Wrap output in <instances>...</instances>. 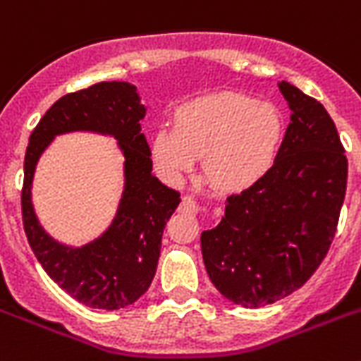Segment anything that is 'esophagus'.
Wrapping results in <instances>:
<instances>
[{
	"mask_svg": "<svg viewBox=\"0 0 361 361\" xmlns=\"http://www.w3.org/2000/svg\"><path fill=\"white\" fill-rule=\"evenodd\" d=\"M181 207L185 211H189V213H196V211H198V204H196L195 196H183Z\"/></svg>",
	"mask_w": 361,
	"mask_h": 361,
	"instance_id": "esophagus-1",
	"label": "esophagus"
}]
</instances>
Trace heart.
I'll return each mask as SVG.
<instances>
[{
	"label": "heart",
	"mask_w": 361,
	"mask_h": 361,
	"mask_svg": "<svg viewBox=\"0 0 361 361\" xmlns=\"http://www.w3.org/2000/svg\"><path fill=\"white\" fill-rule=\"evenodd\" d=\"M282 133V114L272 104L216 92L181 105L174 128L155 131L152 154L157 169L176 181L195 171L198 157H204L211 185L239 192L271 171Z\"/></svg>",
	"instance_id": "heart-1"
}]
</instances>
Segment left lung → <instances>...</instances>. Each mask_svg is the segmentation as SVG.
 <instances>
[{"label": "left lung", "instance_id": "1", "mask_svg": "<svg viewBox=\"0 0 361 361\" xmlns=\"http://www.w3.org/2000/svg\"><path fill=\"white\" fill-rule=\"evenodd\" d=\"M291 120L271 171L226 198L222 221L202 231L213 286L233 304L262 307L291 295L326 256L338 228L347 157L323 105L280 81Z\"/></svg>", "mask_w": 361, "mask_h": 361}]
</instances>
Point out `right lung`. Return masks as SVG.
<instances>
[{"mask_svg": "<svg viewBox=\"0 0 361 361\" xmlns=\"http://www.w3.org/2000/svg\"><path fill=\"white\" fill-rule=\"evenodd\" d=\"M146 107L137 87L104 81L59 98L29 137L23 161L22 216L29 247L48 276L78 302L120 310L139 300L157 271L161 237L180 192L152 174V152L140 128ZM109 134L125 155V190L110 228L83 247L55 242L37 222L30 189L39 155L57 134Z\"/></svg>", "mask_w": 361, "mask_h": 361, "instance_id": "right-lung-1", "label": "right lung"}]
</instances>
